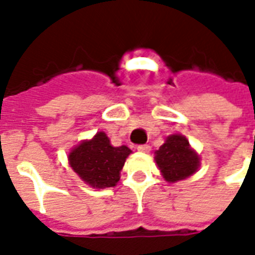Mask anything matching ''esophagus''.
Returning <instances> with one entry per match:
<instances>
[{"instance_id": "obj_1", "label": "esophagus", "mask_w": 255, "mask_h": 255, "mask_svg": "<svg viewBox=\"0 0 255 255\" xmlns=\"http://www.w3.org/2000/svg\"><path fill=\"white\" fill-rule=\"evenodd\" d=\"M136 149H138V151H140V153H149L150 150H151V147H150L149 144H139Z\"/></svg>"}]
</instances>
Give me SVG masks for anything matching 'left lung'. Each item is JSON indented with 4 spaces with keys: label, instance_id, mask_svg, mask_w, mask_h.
Instances as JSON below:
<instances>
[{
    "label": "left lung",
    "instance_id": "left-lung-1",
    "mask_svg": "<svg viewBox=\"0 0 255 255\" xmlns=\"http://www.w3.org/2000/svg\"><path fill=\"white\" fill-rule=\"evenodd\" d=\"M155 162L166 182L175 183L191 176L199 168V155L191 149L186 136L169 135L165 143L155 151Z\"/></svg>",
    "mask_w": 255,
    "mask_h": 255
}]
</instances>
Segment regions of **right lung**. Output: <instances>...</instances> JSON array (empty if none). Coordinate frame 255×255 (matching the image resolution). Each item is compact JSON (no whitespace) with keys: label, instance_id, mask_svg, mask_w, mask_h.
<instances>
[{"label":"right lung","instance_id":"1","mask_svg":"<svg viewBox=\"0 0 255 255\" xmlns=\"http://www.w3.org/2000/svg\"><path fill=\"white\" fill-rule=\"evenodd\" d=\"M131 150L127 146H112L105 132H97L94 138L83 140L71 150L69 165L78 176L93 188L115 187L120 180V171Z\"/></svg>","mask_w":255,"mask_h":255}]
</instances>
